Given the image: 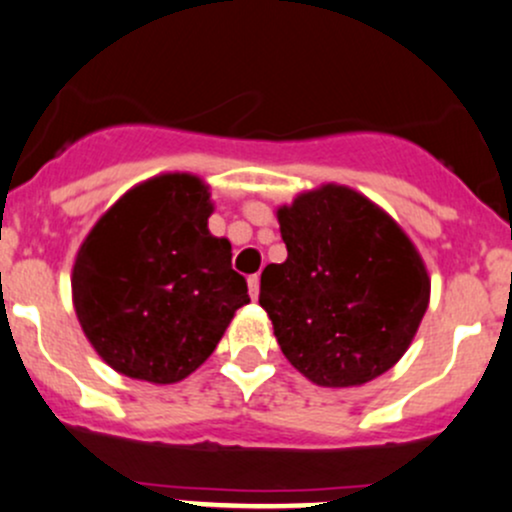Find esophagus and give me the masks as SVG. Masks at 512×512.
<instances>
[{"label": "esophagus", "mask_w": 512, "mask_h": 512, "mask_svg": "<svg viewBox=\"0 0 512 512\" xmlns=\"http://www.w3.org/2000/svg\"><path fill=\"white\" fill-rule=\"evenodd\" d=\"M249 295L251 298H258V276H249Z\"/></svg>", "instance_id": "esophagus-1"}]
</instances>
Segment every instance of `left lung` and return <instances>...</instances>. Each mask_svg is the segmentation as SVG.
<instances>
[{
	"mask_svg": "<svg viewBox=\"0 0 512 512\" xmlns=\"http://www.w3.org/2000/svg\"><path fill=\"white\" fill-rule=\"evenodd\" d=\"M283 263L261 273L258 305L280 351L317 386H361L386 373L430 302L425 263L381 207L322 185L278 210Z\"/></svg>",
	"mask_w": 512,
	"mask_h": 512,
	"instance_id": "left-lung-1",
	"label": "left lung"
}]
</instances>
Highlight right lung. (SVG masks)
Masks as SVG:
<instances>
[{"label": "right lung", "instance_id": "1", "mask_svg": "<svg viewBox=\"0 0 512 512\" xmlns=\"http://www.w3.org/2000/svg\"><path fill=\"white\" fill-rule=\"evenodd\" d=\"M207 185L168 173L129 190L82 241L73 302L114 371L148 383L190 376L249 302L232 244L207 229Z\"/></svg>", "mask_w": 512, "mask_h": 512}]
</instances>
